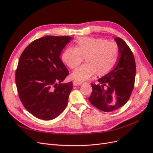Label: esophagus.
Masks as SVG:
<instances>
[{
  "label": "esophagus",
  "instance_id": "esophagus-1",
  "mask_svg": "<svg viewBox=\"0 0 153 153\" xmlns=\"http://www.w3.org/2000/svg\"><path fill=\"white\" fill-rule=\"evenodd\" d=\"M73 84L74 86H78V85H80L82 84V82H78L76 80H74L73 82Z\"/></svg>",
  "mask_w": 153,
  "mask_h": 153
}]
</instances>
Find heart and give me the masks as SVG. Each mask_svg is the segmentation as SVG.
I'll return each instance as SVG.
<instances>
[{
	"label": "heart",
	"mask_w": 153,
	"mask_h": 153,
	"mask_svg": "<svg viewBox=\"0 0 153 153\" xmlns=\"http://www.w3.org/2000/svg\"><path fill=\"white\" fill-rule=\"evenodd\" d=\"M85 57L87 63L73 71L74 79L83 82L89 79L97 72L98 75L108 73L116 64L119 59V47L114 42L98 38L81 37L77 40V47H69L62 55L63 62L75 69Z\"/></svg>",
	"instance_id": "1"
}]
</instances>
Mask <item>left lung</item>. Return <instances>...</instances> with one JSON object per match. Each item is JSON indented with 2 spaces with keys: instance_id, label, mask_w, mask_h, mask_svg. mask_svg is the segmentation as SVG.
Returning a JSON list of instances; mask_svg holds the SVG:
<instances>
[{
  "instance_id": "8db88e82",
  "label": "left lung",
  "mask_w": 153,
  "mask_h": 153,
  "mask_svg": "<svg viewBox=\"0 0 153 153\" xmlns=\"http://www.w3.org/2000/svg\"><path fill=\"white\" fill-rule=\"evenodd\" d=\"M119 57L117 65L100 78L98 84H91L92 91L89 101L104 112H112L128 101L135 85L136 65L131 49L125 41L115 38Z\"/></svg>"
}]
</instances>
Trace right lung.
Instances as JSON below:
<instances>
[{
  "label": "right lung",
  "mask_w": 153,
  "mask_h": 153,
  "mask_svg": "<svg viewBox=\"0 0 153 153\" xmlns=\"http://www.w3.org/2000/svg\"><path fill=\"white\" fill-rule=\"evenodd\" d=\"M71 39L69 36L43 37L27 46L20 57L15 73L18 96L37 118L53 119L66 108L73 83L61 84L69 71L60 55Z\"/></svg>",
  "instance_id": "right-lung-1"
}]
</instances>
